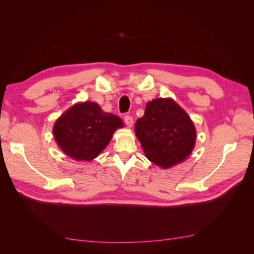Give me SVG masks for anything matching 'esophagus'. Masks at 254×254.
I'll return each mask as SVG.
<instances>
[{"label": "esophagus", "mask_w": 254, "mask_h": 254, "mask_svg": "<svg viewBox=\"0 0 254 254\" xmlns=\"http://www.w3.org/2000/svg\"><path fill=\"white\" fill-rule=\"evenodd\" d=\"M124 121H125V124L129 128L132 127V125H133V119H132V117H130V115H126V117L124 118Z\"/></svg>", "instance_id": "obj_1"}]
</instances>
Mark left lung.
<instances>
[{"instance_id": "obj_1", "label": "left lung", "mask_w": 254, "mask_h": 254, "mask_svg": "<svg viewBox=\"0 0 254 254\" xmlns=\"http://www.w3.org/2000/svg\"><path fill=\"white\" fill-rule=\"evenodd\" d=\"M134 131L146 158L162 168L186 161L193 151L196 129L186 110L173 98H156L146 105Z\"/></svg>"}]
</instances>
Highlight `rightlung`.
Instances as JSON below:
<instances>
[{
	"label": "right lung",
	"mask_w": 254,
	"mask_h": 254,
	"mask_svg": "<svg viewBox=\"0 0 254 254\" xmlns=\"http://www.w3.org/2000/svg\"><path fill=\"white\" fill-rule=\"evenodd\" d=\"M124 127L121 118L105 112L94 102L73 105L56 120L53 135L64 155L77 161H91L101 153L114 131Z\"/></svg>",
	"instance_id": "right-lung-1"
}]
</instances>
